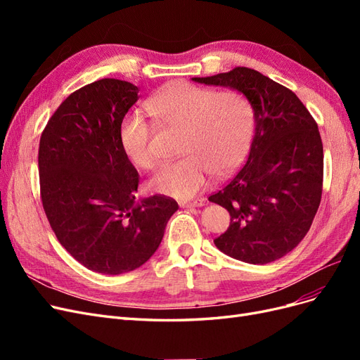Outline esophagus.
<instances>
[{
	"instance_id": "1",
	"label": "esophagus",
	"mask_w": 360,
	"mask_h": 360,
	"mask_svg": "<svg viewBox=\"0 0 360 360\" xmlns=\"http://www.w3.org/2000/svg\"><path fill=\"white\" fill-rule=\"evenodd\" d=\"M202 204H204L202 200H195V201H192V202H184V204H181V207H183V209H193V207H201Z\"/></svg>"
}]
</instances>
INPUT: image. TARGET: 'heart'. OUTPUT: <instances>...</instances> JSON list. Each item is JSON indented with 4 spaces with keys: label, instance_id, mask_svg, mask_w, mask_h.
I'll use <instances>...</instances> for the list:
<instances>
[{
    "label": "heart",
    "instance_id": "1",
    "mask_svg": "<svg viewBox=\"0 0 360 360\" xmlns=\"http://www.w3.org/2000/svg\"><path fill=\"white\" fill-rule=\"evenodd\" d=\"M150 114L167 129H181V159L163 165L150 188L167 197L189 200L216 177L230 176L245 160L255 132V111L238 90L216 91L179 81L156 93ZM156 127L141 114H129L120 127V143L129 160L155 169Z\"/></svg>",
    "mask_w": 360,
    "mask_h": 360
}]
</instances>
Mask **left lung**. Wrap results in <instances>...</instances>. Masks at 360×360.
Masks as SVG:
<instances>
[{
	"label": "left lung",
	"mask_w": 360,
	"mask_h": 360,
	"mask_svg": "<svg viewBox=\"0 0 360 360\" xmlns=\"http://www.w3.org/2000/svg\"><path fill=\"white\" fill-rule=\"evenodd\" d=\"M192 79L242 91L254 106L255 135L248 160L209 200L231 216L228 230L214 238L216 248L249 264L271 263L302 242L319 210V126L296 94L254 69Z\"/></svg>",
	"instance_id": "1"
}]
</instances>
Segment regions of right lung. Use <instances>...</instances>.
I'll return each instance as SVG.
<instances>
[{"label":"right lung","instance_id":"right-lung-1","mask_svg":"<svg viewBox=\"0 0 360 360\" xmlns=\"http://www.w3.org/2000/svg\"><path fill=\"white\" fill-rule=\"evenodd\" d=\"M138 86L105 78L73 91L39 146L40 198L63 248L89 270L120 275L156 252L179 204L165 195L135 202L139 174L120 143Z\"/></svg>","mask_w":360,"mask_h":360}]
</instances>
